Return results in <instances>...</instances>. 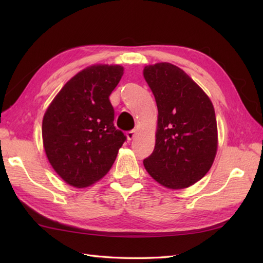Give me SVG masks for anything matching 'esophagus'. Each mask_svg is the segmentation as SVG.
Listing matches in <instances>:
<instances>
[{
  "mask_svg": "<svg viewBox=\"0 0 263 263\" xmlns=\"http://www.w3.org/2000/svg\"><path fill=\"white\" fill-rule=\"evenodd\" d=\"M138 135V131L137 130H131V131H127L126 132V138L127 140H132V139H135V137Z\"/></svg>",
  "mask_w": 263,
  "mask_h": 263,
  "instance_id": "obj_1",
  "label": "esophagus"
}]
</instances>
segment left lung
<instances>
[{
    "instance_id": "1",
    "label": "left lung",
    "mask_w": 263,
    "mask_h": 263,
    "mask_svg": "<svg viewBox=\"0 0 263 263\" xmlns=\"http://www.w3.org/2000/svg\"><path fill=\"white\" fill-rule=\"evenodd\" d=\"M143 77L158 108L155 149L143 160L144 168L165 187L191 186L208 173L217 153L214 106L176 65H148Z\"/></svg>"
}]
</instances>
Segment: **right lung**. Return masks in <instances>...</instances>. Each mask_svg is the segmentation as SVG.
Here are the masks:
<instances>
[{"mask_svg":"<svg viewBox=\"0 0 263 263\" xmlns=\"http://www.w3.org/2000/svg\"><path fill=\"white\" fill-rule=\"evenodd\" d=\"M122 76L121 65L88 66L65 83L44 115L48 161L72 186H89L107 174L126 140L114 126L109 102Z\"/></svg>","mask_w":263,"mask_h":263,"instance_id":"obj_1","label":"right lung"}]
</instances>
